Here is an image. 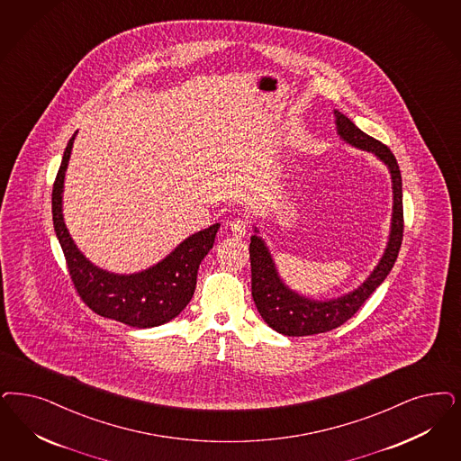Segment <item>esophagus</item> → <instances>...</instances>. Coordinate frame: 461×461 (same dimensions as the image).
I'll use <instances>...</instances> for the list:
<instances>
[{
    "instance_id": "obj_1",
    "label": "esophagus",
    "mask_w": 461,
    "mask_h": 461,
    "mask_svg": "<svg viewBox=\"0 0 461 461\" xmlns=\"http://www.w3.org/2000/svg\"><path fill=\"white\" fill-rule=\"evenodd\" d=\"M226 226L230 228L231 235L237 237V239H241V237L247 235V221L241 220V218H235V220L226 222Z\"/></svg>"
}]
</instances>
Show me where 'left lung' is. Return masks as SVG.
Instances as JSON below:
<instances>
[{"label":"left lung","instance_id":"obj_1","mask_svg":"<svg viewBox=\"0 0 461 461\" xmlns=\"http://www.w3.org/2000/svg\"><path fill=\"white\" fill-rule=\"evenodd\" d=\"M337 134L350 146L373 153L381 159L392 175L393 211L390 237L378 266L367 276L361 286L344 296L318 302L303 296L285 285L276 269L266 241L258 235L250 239V266H252V296L255 306L264 321L279 334L287 337L323 334L346 323L365 304L373 291L386 279L397 260L398 250L403 239V204H402V175L397 158L388 146L367 136L342 112L334 111ZM255 233L258 230L255 228Z\"/></svg>","mask_w":461,"mask_h":461}]
</instances>
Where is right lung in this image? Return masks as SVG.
Returning a JSON list of instances; mask_svg holds the SVG:
<instances>
[{
  "label": "right lung",
  "instance_id": "1",
  "mask_svg": "<svg viewBox=\"0 0 461 461\" xmlns=\"http://www.w3.org/2000/svg\"><path fill=\"white\" fill-rule=\"evenodd\" d=\"M77 132L64 149L63 161L52 187V221L61 243L69 277L81 300L96 315L136 329H151L174 320L189 304L197 283V270L212 249L220 222L184 240L158 264L136 274H113L94 266L68 233L63 218L64 175Z\"/></svg>",
  "mask_w": 461,
  "mask_h": 461
}]
</instances>
